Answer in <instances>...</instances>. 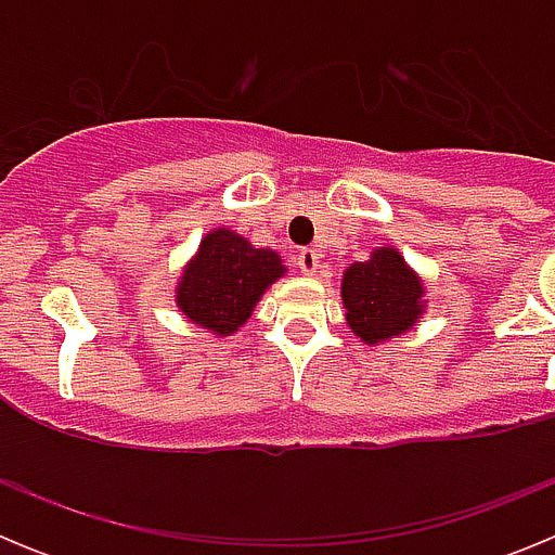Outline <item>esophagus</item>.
Segmentation results:
<instances>
[{
    "label": "esophagus",
    "mask_w": 555,
    "mask_h": 555,
    "mask_svg": "<svg viewBox=\"0 0 555 555\" xmlns=\"http://www.w3.org/2000/svg\"><path fill=\"white\" fill-rule=\"evenodd\" d=\"M294 263H297V269H300L302 274H313L320 269V255L313 253L311 247H302L300 253H297V258H294Z\"/></svg>",
    "instance_id": "34e87169"
}]
</instances>
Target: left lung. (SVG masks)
<instances>
[{"label": "left lung", "instance_id": "obj_1", "mask_svg": "<svg viewBox=\"0 0 555 555\" xmlns=\"http://www.w3.org/2000/svg\"><path fill=\"white\" fill-rule=\"evenodd\" d=\"M341 297L352 333L364 338L366 345L400 336L423 313V286L405 269L403 258L389 247L372 253L370 261H358L347 269Z\"/></svg>", "mask_w": 555, "mask_h": 555}]
</instances>
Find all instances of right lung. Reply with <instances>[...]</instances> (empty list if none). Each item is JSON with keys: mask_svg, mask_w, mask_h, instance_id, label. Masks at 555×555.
<instances>
[{"mask_svg": "<svg viewBox=\"0 0 555 555\" xmlns=\"http://www.w3.org/2000/svg\"><path fill=\"white\" fill-rule=\"evenodd\" d=\"M281 274L283 263L274 253L255 249L233 230H214L185 269L178 302L194 325L228 336L247 322L258 297Z\"/></svg>", "mask_w": 555, "mask_h": 555, "instance_id": "1", "label": "right lung"}]
</instances>
